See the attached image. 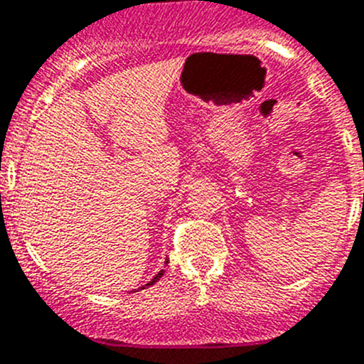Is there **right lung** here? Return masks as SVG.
I'll list each match as a JSON object with an SVG mask.
<instances>
[{"instance_id": "obj_1", "label": "right lung", "mask_w": 364, "mask_h": 364, "mask_svg": "<svg viewBox=\"0 0 364 364\" xmlns=\"http://www.w3.org/2000/svg\"><path fill=\"white\" fill-rule=\"evenodd\" d=\"M166 263H168V262H166ZM162 274H164V271H160V272H159V274H156V276H155V278H153V279H151V282H148V283H146V285H144V287H149V285H153V283H156V282H159V279H160V278H162ZM144 287H141V289H144Z\"/></svg>"}]
</instances>
